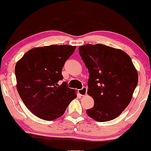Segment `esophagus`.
Returning <instances> with one entry per match:
<instances>
[{"label":"esophagus","mask_w":151,"mask_h":151,"mask_svg":"<svg viewBox=\"0 0 151 151\" xmlns=\"http://www.w3.org/2000/svg\"><path fill=\"white\" fill-rule=\"evenodd\" d=\"M78 93L80 94L81 96H86V93H87V88L83 87L81 89L78 90Z\"/></svg>","instance_id":"esophagus-1"}]
</instances>
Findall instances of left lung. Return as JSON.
Returning <instances> with one entry per match:
<instances>
[{"label":"left lung","mask_w":151,"mask_h":151,"mask_svg":"<svg viewBox=\"0 0 151 151\" xmlns=\"http://www.w3.org/2000/svg\"><path fill=\"white\" fill-rule=\"evenodd\" d=\"M81 59L88 69V94L94 106L86 111L95 121H109L128 106L138 81V72L128 54L102 44L79 46Z\"/></svg>","instance_id":"1"}]
</instances>
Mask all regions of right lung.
<instances>
[{"label": "right lung", "instance_id": "add662e5", "mask_svg": "<svg viewBox=\"0 0 151 151\" xmlns=\"http://www.w3.org/2000/svg\"><path fill=\"white\" fill-rule=\"evenodd\" d=\"M76 46L51 45L35 48L25 53L15 67L17 91L30 112L45 121L63 115L74 98L76 91L63 78L65 62L75 51Z\"/></svg>", "mask_w": 151, "mask_h": 151}]
</instances>
